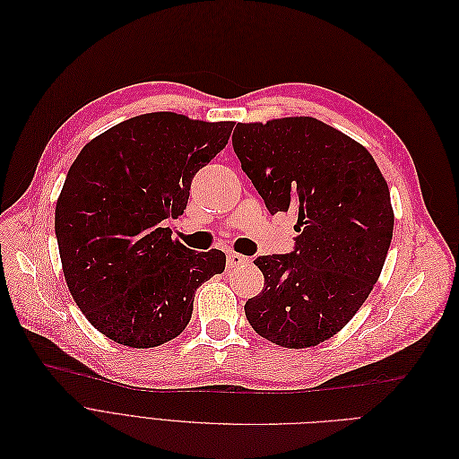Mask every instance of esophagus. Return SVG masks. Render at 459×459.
I'll use <instances>...</instances> for the list:
<instances>
[{
	"mask_svg": "<svg viewBox=\"0 0 459 459\" xmlns=\"http://www.w3.org/2000/svg\"><path fill=\"white\" fill-rule=\"evenodd\" d=\"M248 264H250V257H247V255L235 254V252H230V254H228V269H230V271H233V269H237V267H241V265H248Z\"/></svg>",
	"mask_w": 459,
	"mask_h": 459,
	"instance_id": "obj_1",
	"label": "esophagus"
}]
</instances>
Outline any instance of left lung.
<instances>
[{
	"label": "left lung",
	"instance_id": "obj_1",
	"mask_svg": "<svg viewBox=\"0 0 459 459\" xmlns=\"http://www.w3.org/2000/svg\"><path fill=\"white\" fill-rule=\"evenodd\" d=\"M233 151L271 214L295 211L290 254L259 255L265 276L245 314L269 342L302 349L334 336L372 291L394 212L369 152L314 117L237 123Z\"/></svg>",
	"mask_w": 459,
	"mask_h": 459
}]
</instances>
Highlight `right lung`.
<instances>
[{"instance_id":"add662e5","label":"right lung","mask_w":459,"mask_h":459,"mask_svg":"<svg viewBox=\"0 0 459 459\" xmlns=\"http://www.w3.org/2000/svg\"><path fill=\"white\" fill-rule=\"evenodd\" d=\"M231 121L155 112L87 143L56 205V238L71 295L95 329L128 347L179 336L194 295L226 254L195 252L164 228L185 212L195 173L221 152Z\"/></svg>"}]
</instances>
